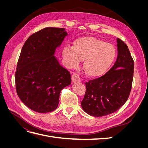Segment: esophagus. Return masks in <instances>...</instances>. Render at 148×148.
Masks as SVG:
<instances>
[{
    "label": "esophagus",
    "mask_w": 148,
    "mask_h": 148,
    "mask_svg": "<svg viewBox=\"0 0 148 148\" xmlns=\"http://www.w3.org/2000/svg\"><path fill=\"white\" fill-rule=\"evenodd\" d=\"M71 81H72L73 83L75 82H78L80 81V77L77 74H73L72 75V77H71Z\"/></svg>",
    "instance_id": "esophagus-1"
}]
</instances>
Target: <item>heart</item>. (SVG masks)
<instances>
[{
    "label": "heart",
    "mask_w": 148,
    "mask_h": 148,
    "mask_svg": "<svg viewBox=\"0 0 148 148\" xmlns=\"http://www.w3.org/2000/svg\"><path fill=\"white\" fill-rule=\"evenodd\" d=\"M64 64L68 69L77 67L83 60V69L90 77H97L109 69L116 57L111 44L91 36L76 39L72 47L66 46L62 51Z\"/></svg>",
    "instance_id": "1"
}]
</instances>
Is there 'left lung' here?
Returning a JSON list of instances; mask_svg holds the SVG:
<instances>
[{"mask_svg":"<svg viewBox=\"0 0 148 148\" xmlns=\"http://www.w3.org/2000/svg\"><path fill=\"white\" fill-rule=\"evenodd\" d=\"M117 59L114 66L102 77L86 84L82 109L94 117L112 114L128 100L132 89L134 61L128 46L117 38Z\"/></svg>","mask_w":148,"mask_h":148,"instance_id":"obj_1","label":"left lung"}]
</instances>
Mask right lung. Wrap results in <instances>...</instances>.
<instances>
[{
  "label": "right lung",
  "mask_w": 148,
  "mask_h": 148,
  "mask_svg": "<svg viewBox=\"0 0 148 148\" xmlns=\"http://www.w3.org/2000/svg\"><path fill=\"white\" fill-rule=\"evenodd\" d=\"M45 28L31 35L22 47L15 72L17 95L28 108L39 113L57 109L62 89L71 84L69 71L54 56L67 33Z\"/></svg>",
  "instance_id": "right-lung-1"
}]
</instances>
